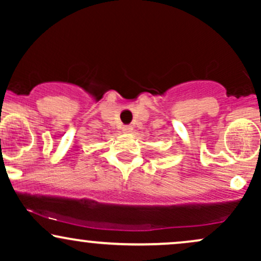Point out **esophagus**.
I'll use <instances>...</instances> for the list:
<instances>
[{
    "mask_svg": "<svg viewBox=\"0 0 261 261\" xmlns=\"http://www.w3.org/2000/svg\"><path fill=\"white\" fill-rule=\"evenodd\" d=\"M131 130H133V127H131L130 125H125V126L122 127V131H124V133H131Z\"/></svg>",
    "mask_w": 261,
    "mask_h": 261,
    "instance_id": "1",
    "label": "esophagus"
}]
</instances>
